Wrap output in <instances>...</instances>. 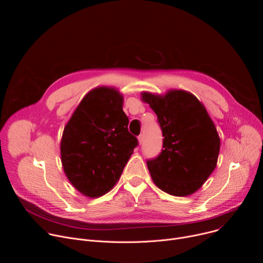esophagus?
Returning a JSON list of instances; mask_svg holds the SVG:
<instances>
[{"mask_svg": "<svg viewBox=\"0 0 263 263\" xmlns=\"http://www.w3.org/2000/svg\"><path fill=\"white\" fill-rule=\"evenodd\" d=\"M137 138H138V142H139V144H141V143H142V141H143V135H142V134H140Z\"/></svg>", "mask_w": 263, "mask_h": 263, "instance_id": "34e87169", "label": "esophagus"}]
</instances>
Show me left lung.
Instances as JSON below:
<instances>
[{
  "mask_svg": "<svg viewBox=\"0 0 263 263\" xmlns=\"http://www.w3.org/2000/svg\"><path fill=\"white\" fill-rule=\"evenodd\" d=\"M158 119L162 131V151L146 160L154 183L172 196L197 192L214 171L220 141L203 104L184 90L165 96L142 92Z\"/></svg>",
  "mask_w": 263,
  "mask_h": 263,
  "instance_id": "1",
  "label": "left lung"
}]
</instances>
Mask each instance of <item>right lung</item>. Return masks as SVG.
Wrapping results in <instances>:
<instances>
[{"mask_svg": "<svg viewBox=\"0 0 263 263\" xmlns=\"http://www.w3.org/2000/svg\"><path fill=\"white\" fill-rule=\"evenodd\" d=\"M123 101L115 88H95L64 127L62 166L74 189L86 197H101L116 185L138 144L128 130Z\"/></svg>", "mask_w": 263, "mask_h": 263, "instance_id": "1", "label": "right lung"}]
</instances>
